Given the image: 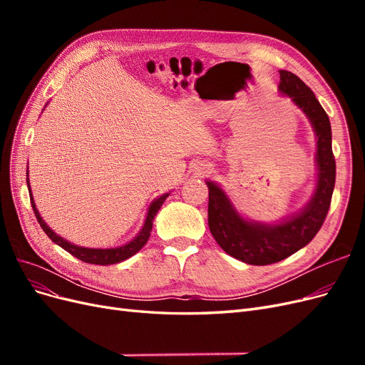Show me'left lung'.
<instances>
[{"label": "left lung", "instance_id": "left-lung-1", "mask_svg": "<svg viewBox=\"0 0 365 365\" xmlns=\"http://www.w3.org/2000/svg\"><path fill=\"white\" fill-rule=\"evenodd\" d=\"M279 90L311 120L317 135L318 180L312 200L298 215L279 224L252 222L242 217L225 192L213 181L208 187V227L227 254L250 264L280 262L306 247L322 228L332 201L336 164L332 152L330 121L312 93L300 77L280 70Z\"/></svg>", "mask_w": 365, "mask_h": 365}]
</instances>
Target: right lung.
<instances>
[{"mask_svg":"<svg viewBox=\"0 0 365 365\" xmlns=\"http://www.w3.org/2000/svg\"><path fill=\"white\" fill-rule=\"evenodd\" d=\"M27 185L30 187L29 178H27ZM29 193H30V202H31L33 212H35V216L38 219V222L42 227V230L46 231V235L54 242V244H58L61 248H63L65 251H68L71 256L77 257V259L85 262V263H93V264H114V263H118V262H123V260L129 259L130 256H134L135 252H138L143 247H145L149 236H150L153 219H155L158 210L161 208L163 202L165 201V197L169 196V193H165V195L157 197V200L150 204V207L148 210V216H146L145 224H143V228L140 230V233L134 239H132L130 242H128V244L121 245V247L105 248L103 250V248H83V247H79V245H74V244H71V242L65 240L61 236H58L46 222H43V219L41 217L38 208L35 205V201H33V196H31V190L30 189H29Z\"/></svg>","mask_w":365,"mask_h":365,"instance_id":"right-lung-1","label":"right lung"}]
</instances>
